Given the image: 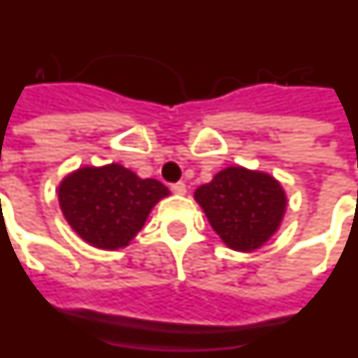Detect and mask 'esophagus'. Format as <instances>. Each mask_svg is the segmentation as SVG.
Segmentation results:
<instances>
[{"label":"esophagus","instance_id":"esophagus-1","mask_svg":"<svg viewBox=\"0 0 358 358\" xmlns=\"http://www.w3.org/2000/svg\"><path fill=\"white\" fill-rule=\"evenodd\" d=\"M171 189H173L174 194H185V191H187V187H185L184 182H178V184H173L171 185Z\"/></svg>","mask_w":358,"mask_h":358}]
</instances>
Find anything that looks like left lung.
I'll return each instance as SVG.
<instances>
[{"label":"left lung","mask_w":358,"mask_h":358,"mask_svg":"<svg viewBox=\"0 0 358 358\" xmlns=\"http://www.w3.org/2000/svg\"><path fill=\"white\" fill-rule=\"evenodd\" d=\"M207 220L233 251L249 253L269 242L287 209V194L275 176L229 165L194 191Z\"/></svg>","instance_id":"obj_1"}]
</instances>
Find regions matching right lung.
<instances>
[{"label": "right lung", "mask_w": 358, "mask_h": 358, "mask_svg": "<svg viewBox=\"0 0 358 358\" xmlns=\"http://www.w3.org/2000/svg\"><path fill=\"white\" fill-rule=\"evenodd\" d=\"M171 191L155 178H140L120 164L83 165L58 185L63 218L83 242L116 251L142 231L147 216Z\"/></svg>", "instance_id": "1"}]
</instances>
